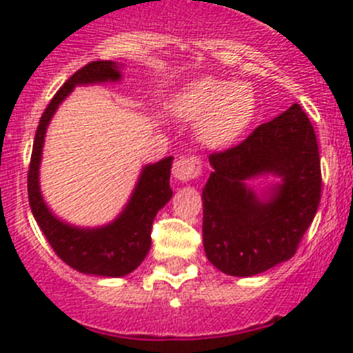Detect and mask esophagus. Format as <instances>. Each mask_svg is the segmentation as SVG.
I'll return each mask as SVG.
<instances>
[{"mask_svg":"<svg viewBox=\"0 0 353 353\" xmlns=\"http://www.w3.org/2000/svg\"><path fill=\"white\" fill-rule=\"evenodd\" d=\"M201 173V161L198 157H180L173 164V176L179 182H189Z\"/></svg>","mask_w":353,"mask_h":353,"instance_id":"esophagus-1","label":"esophagus"}]
</instances>
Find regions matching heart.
Returning a JSON list of instances; mask_svg holds the SVG:
<instances>
[{
  "label": "heart",
  "mask_w": 353,
  "mask_h": 353,
  "mask_svg": "<svg viewBox=\"0 0 353 353\" xmlns=\"http://www.w3.org/2000/svg\"><path fill=\"white\" fill-rule=\"evenodd\" d=\"M174 114L196 123L205 146L224 148L239 141L256 113V97L244 83L205 76L189 83L173 102Z\"/></svg>",
  "instance_id": "b5f03b06"
}]
</instances>
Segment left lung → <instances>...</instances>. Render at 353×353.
Wrapping results in <instances>:
<instances>
[{
    "mask_svg": "<svg viewBox=\"0 0 353 353\" xmlns=\"http://www.w3.org/2000/svg\"><path fill=\"white\" fill-rule=\"evenodd\" d=\"M203 248L228 276L249 277L290 260L320 203L316 136L299 104L267 121L239 146L208 157ZM277 178L261 190L252 179Z\"/></svg>",
    "mask_w": 353,
    "mask_h": 353,
    "instance_id": "obj_1",
    "label": "left lung"
}]
</instances>
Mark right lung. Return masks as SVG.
I'll list each match as a JSON object with an SVG mask.
<instances>
[{
    "label": "right lung",
    "instance_id": "obj_1",
    "mask_svg": "<svg viewBox=\"0 0 353 353\" xmlns=\"http://www.w3.org/2000/svg\"><path fill=\"white\" fill-rule=\"evenodd\" d=\"M121 68L123 63L117 61H93L77 70L61 86L40 118L28 173V196L37 224L56 254L72 269L88 276L123 277L138 269L152 245L150 233L155 215L173 196L170 187L173 157H164L143 166L125 207L113 221L101 226H76L68 223L58 217L43 199L40 164L46 132L52 117L76 86L120 83L123 79Z\"/></svg>",
    "mask_w": 353,
    "mask_h": 353
}]
</instances>
